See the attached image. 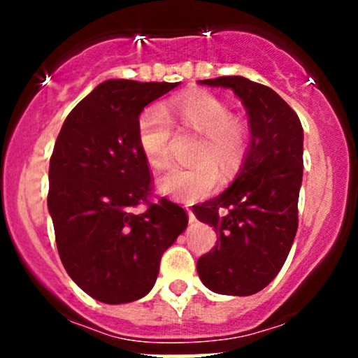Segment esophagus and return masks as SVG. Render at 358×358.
<instances>
[{
  "label": "esophagus",
  "mask_w": 358,
  "mask_h": 358,
  "mask_svg": "<svg viewBox=\"0 0 358 358\" xmlns=\"http://www.w3.org/2000/svg\"><path fill=\"white\" fill-rule=\"evenodd\" d=\"M187 213H188V222H195V215H193V212L190 210V208H187Z\"/></svg>",
  "instance_id": "esophagus-1"
}]
</instances>
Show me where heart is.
Masks as SVG:
<instances>
[{
  "label": "heart",
  "instance_id": "heart-1",
  "mask_svg": "<svg viewBox=\"0 0 358 358\" xmlns=\"http://www.w3.org/2000/svg\"><path fill=\"white\" fill-rule=\"evenodd\" d=\"M173 126L200 134L193 148L192 165H173L158 178V188L175 200H199L210 195L222 175L231 176L241 163L245 146L244 126L232 117L219 97L207 92L190 94L165 109L148 108L138 122V141L145 159L153 168L170 162Z\"/></svg>",
  "mask_w": 358,
  "mask_h": 358
}]
</instances>
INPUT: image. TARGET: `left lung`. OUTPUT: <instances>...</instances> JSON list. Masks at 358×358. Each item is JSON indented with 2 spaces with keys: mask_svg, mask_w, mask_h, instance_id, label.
Here are the masks:
<instances>
[{
  "mask_svg": "<svg viewBox=\"0 0 358 358\" xmlns=\"http://www.w3.org/2000/svg\"><path fill=\"white\" fill-rule=\"evenodd\" d=\"M199 84L234 90L248 110L250 141L231 187L193 207L217 232V245L196 271L213 293L249 296L276 278L296 236L303 127L296 113L257 82L227 76Z\"/></svg>",
  "mask_w": 358,
  "mask_h": 358,
  "instance_id": "1",
  "label": "left lung"
}]
</instances>
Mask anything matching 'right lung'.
<instances>
[{"mask_svg":"<svg viewBox=\"0 0 358 358\" xmlns=\"http://www.w3.org/2000/svg\"><path fill=\"white\" fill-rule=\"evenodd\" d=\"M180 82L110 79L71 110L50 158L48 212L59 256L82 291L108 305L146 296L187 212L150 202L151 175L138 141L139 114ZM146 203L138 214L134 208Z\"/></svg>","mask_w":358,"mask_h":358,"instance_id":"right-lung-1","label":"right lung"}]
</instances>
